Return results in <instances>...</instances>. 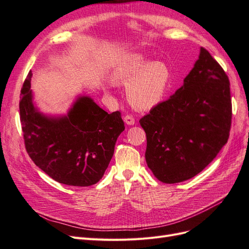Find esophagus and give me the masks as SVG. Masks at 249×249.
<instances>
[{
	"label": "esophagus",
	"instance_id": "1",
	"mask_svg": "<svg viewBox=\"0 0 249 249\" xmlns=\"http://www.w3.org/2000/svg\"><path fill=\"white\" fill-rule=\"evenodd\" d=\"M124 122H125L127 125H133L134 122H136V121H134V118H133L132 116L126 115V116L124 117Z\"/></svg>",
	"mask_w": 249,
	"mask_h": 249
}]
</instances>
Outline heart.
Instances as JSON below:
<instances>
[{"mask_svg": "<svg viewBox=\"0 0 249 249\" xmlns=\"http://www.w3.org/2000/svg\"><path fill=\"white\" fill-rule=\"evenodd\" d=\"M112 79L128 84L127 98L134 108L149 110L164 101L171 84V71L162 61H151L143 53L120 58L112 69Z\"/></svg>", "mask_w": 249, "mask_h": 249, "instance_id": "heart-1", "label": "heart"}]
</instances>
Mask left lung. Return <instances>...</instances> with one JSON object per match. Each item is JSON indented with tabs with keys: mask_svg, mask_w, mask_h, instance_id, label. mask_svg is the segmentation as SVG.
<instances>
[{
	"mask_svg": "<svg viewBox=\"0 0 249 249\" xmlns=\"http://www.w3.org/2000/svg\"><path fill=\"white\" fill-rule=\"evenodd\" d=\"M145 158L160 181L194 177L227 143L231 124L229 77L204 48L180 89L140 120Z\"/></svg>",
	"mask_w": 249,
	"mask_h": 249,
	"instance_id": "8db88e82",
	"label": "left lung"
}]
</instances>
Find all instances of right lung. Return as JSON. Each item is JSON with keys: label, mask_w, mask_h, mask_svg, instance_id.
Segmentation results:
<instances>
[{"label": "right lung", "mask_w": 249, "mask_h": 249, "mask_svg": "<svg viewBox=\"0 0 249 249\" xmlns=\"http://www.w3.org/2000/svg\"><path fill=\"white\" fill-rule=\"evenodd\" d=\"M31 78L30 71L19 101L28 154L35 165L60 183L74 187L97 183L125 129L121 112L107 113L90 97L79 96L67 115H44L33 103Z\"/></svg>", "instance_id": "right-lung-1"}]
</instances>
